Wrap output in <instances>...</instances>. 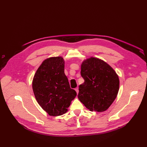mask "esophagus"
Here are the masks:
<instances>
[{
  "instance_id": "34e87169",
  "label": "esophagus",
  "mask_w": 147,
  "mask_h": 147,
  "mask_svg": "<svg viewBox=\"0 0 147 147\" xmlns=\"http://www.w3.org/2000/svg\"><path fill=\"white\" fill-rule=\"evenodd\" d=\"M75 90L76 91L77 93L78 94V88H75Z\"/></svg>"
}]
</instances>
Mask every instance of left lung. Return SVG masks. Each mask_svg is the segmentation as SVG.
Masks as SVG:
<instances>
[{"mask_svg":"<svg viewBox=\"0 0 147 147\" xmlns=\"http://www.w3.org/2000/svg\"><path fill=\"white\" fill-rule=\"evenodd\" d=\"M84 82L79 86L78 98L91 112L107 110L116 99L119 91V78L105 62L91 57L81 65Z\"/></svg>","mask_w":147,"mask_h":147,"instance_id":"obj_1","label":"left lung"}]
</instances>
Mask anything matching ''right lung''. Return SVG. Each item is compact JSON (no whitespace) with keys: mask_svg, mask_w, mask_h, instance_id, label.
Returning a JSON list of instances; mask_svg holds the SVG:
<instances>
[{"mask_svg":"<svg viewBox=\"0 0 147 147\" xmlns=\"http://www.w3.org/2000/svg\"><path fill=\"white\" fill-rule=\"evenodd\" d=\"M32 89L38 104L50 116H59L68 110L77 92L71 89L64 74L62 57H53L44 61L36 71Z\"/></svg>","mask_w":147,"mask_h":147,"instance_id":"obj_1","label":"right lung"}]
</instances>
